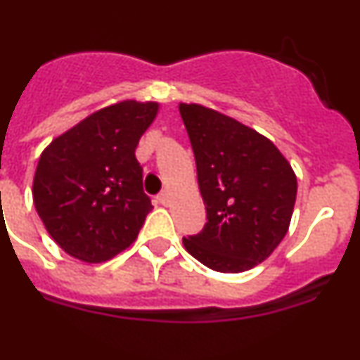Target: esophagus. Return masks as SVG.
<instances>
[{
    "label": "esophagus",
    "instance_id": "34e87169",
    "mask_svg": "<svg viewBox=\"0 0 360 360\" xmlns=\"http://www.w3.org/2000/svg\"><path fill=\"white\" fill-rule=\"evenodd\" d=\"M158 202L162 205H167L169 204V191H162V193L158 195Z\"/></svg>",
    "mask_w": 360,
    "mask_h": 360
}]
</instances>
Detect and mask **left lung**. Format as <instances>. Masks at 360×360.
<instances>
[{
  "label": "left lung",
  "mask_w": 360,
  "mask_h": 360,
  "mask_svg": "<svg viewBox=\"0 0 360 360\" xmlns=\"http://www.w3.org/2000/svg\"><path fill=\"white\" fill-rule=\"evenodd\" d=\"M197 163L207 223L183 237L191 257L218 273H244L287 236L297 177L280 149L253 128L198 103H179Z\"/></svg>",
  "instance_id": "obj_1"
}]
</instances>
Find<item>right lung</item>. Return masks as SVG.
Masks as SVG:
<instances>
[{"label":"right lung","mask_w":360,"mask_h":360,"mask_svg":"<svg viewBox=\"0 0 360 360\" xmlns=\"http://www.w3.org/2000/svg\"><path fill=\"white\" fill-rule=\"evenodd\" d=\"M160 103L123 100L56 137L38 160L33 202L49 236L70 257L102 264L127 250L153 205L135 148Z\"/></svg>","instance_id":"add662e5"}]
</instances>
